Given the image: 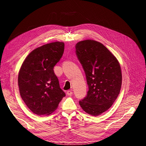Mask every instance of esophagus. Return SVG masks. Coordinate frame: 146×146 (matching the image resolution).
Segmentation results:
<instances>
[{"label":"esophagus","mask_w":146,"mask_h":146,"mask_svg":"<svg viewBox=\"0 0 146 146\" xmlns=\"http://www.w3.org/2000/svg\"><path fill=\"white\" fill-rule=\"evenodd\" d=\"M66 93H67L68 96H71L72 94V91L71 90H68L66 92Z\"/></svg>","instance_id":"obj_1"}]
</instances>
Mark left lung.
<instances>
[{"label":"left lung","instance_id":"8db88e82","mask_svg":"<svg viewBox=\"0 0 146 146\" xmlns=\"http://www.w3.org/2000/svg\"><path fill=\"white\" fill-rule=\"evenodd\" d=\"M76 48L89 89L79 104L86 113L99 116L111 107L120 92V64L107 47L96 41H80L76 44Z\"/></svg>","mask_w":146,"mask_h":146}]
</instances>
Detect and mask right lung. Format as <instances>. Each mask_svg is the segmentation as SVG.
Wrapping results in <instances>:
<instances>
[{"instance_id": "right-lung-1", "label": "right lung", "mask_w": 146, "mask_h": 146, "mask_svg": "<svg viewBox=\"0 0 146 146\" xmlns=\"http://www.w3.org/2000/svg\"><path fill=\"white\" fill-rule=\"evenodd\" d=\"M63 42H54L35 48L26 57L18 75L22 99L37 115H48L65 97L54 67L63 56Z\"/></svg>"}]
</instances>
